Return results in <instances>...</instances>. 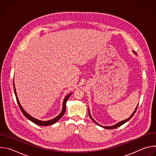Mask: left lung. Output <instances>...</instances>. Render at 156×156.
<instances>
[{
	"label": "left lung",
	"mask_w": 156,
	"mask_h": 156,
	"mask_svg": "<svg viewBox=\"0 0 156 156\" xmlns=\"http://www.w3.org/2000/svg\"><path fill=\"white\" fill-rule=\"evenodd\" d=\"M138 105H137V107H136V108H135V111L134 112H133V113L132 114V115L128 118V119H126V120H123V121H122V122H119V123H117L116 125H114V126H103L104 128H106V129H114V128H117V127H119V126H121V125H122L123 124H124L125 123H126V122H128L130 119H131L132 117H133V116L134 115V114H135V112H136V110H137V108H138ZM88 112H89V115H90V117H91V120L95 123H96V124H98V125H99V126H101V125H100L99 123H98L96 121H94V120L92 118V117L91 116V114H90V110H89V108H88Z\"/></svg>",
	"instance_id": "1"
}]
</instances>
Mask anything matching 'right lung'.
<instances>
[{
  "label": "right lung",
  "instance_id": "1",
  "mask_svg": "<svg viewBox=\"0 0 156 156\" xmlns=\"http://www.w3.org/2000/svg\"><path fill=\"white\" fill-rule=\"evenodd\" d=\"M13 87H14V92H15V96H16V101H17V103L18 104V106L20 108V110H21L22 113L23 114V115L27 118L29 120H30L31 122H33V123H34L36 125H41V126H48V125H52L54 123H55V122H57L59 119H60V118L64 115L65 112V110H66V101H67L69 98L70 96V95L72 94H70L69 95L66 96L65 97V98L64 99V101H63V108H62V112L59 115H58L57 117H55V119H52V120H49V121H41V120H37L33 117H32L31 116H30L29 114H28L25 111L23 110V108H22V107L21 106L20 104V102L18 99V98H17V96H16V90H15V85L13 84Z\"/></svg>",
  "mask_w": 156,
  "mask_h": 156
}]
</instances>
